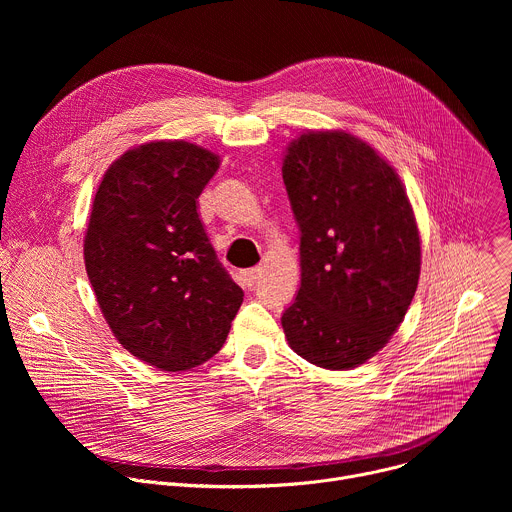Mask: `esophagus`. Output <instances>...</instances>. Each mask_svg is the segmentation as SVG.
Segmentation results:
<instances>
[{"label": "esophagus", "mask_w": 512, "mask_h": 512, "mask_svg": "<svg viewBox=\"0 0 512 512\" xmlns=\"http://www.w3.org/2000/svg\"><path fill=\"white\" fill-rule=\"evenodd\" d=\"M261 275H263V269H261V267H253V269L241 271V283L251 289V287H255V285L259 283Z\"/></svg>", "instance_id": "1"}]
</instances>
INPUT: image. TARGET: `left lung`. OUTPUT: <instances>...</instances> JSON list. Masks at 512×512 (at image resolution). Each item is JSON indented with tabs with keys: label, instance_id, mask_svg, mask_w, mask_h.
Here are the masks:
<instances>
[{
	"label": "left lung",
	"instance_id": "left-lung-1",
	"mask_svg": "<svg viewBox=\"0 0 512 512\" xmlns=\"http://www.w3.org/2000/svg\"><path fill=\"white\" fill-rule=\"evenodd\" d=\"M283 184L300 227L302 285L281 316L289 346L348 371L375 356L415 296L421 245L397 172L346 131L289 143Z\"/></svg>",
	"mask_w": 512,
	"mask_h": 512
}]
</instances>
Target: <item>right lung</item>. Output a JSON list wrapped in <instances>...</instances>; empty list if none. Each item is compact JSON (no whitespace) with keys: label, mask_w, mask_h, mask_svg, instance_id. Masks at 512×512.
<instances>
[{"label":"right lung","mask_w":512,"mask_h":512,"mask_svg":"<svg viewBox=\"0 0 512 512\" xmlns=\"http://www.w3.org/2000/svg\"><path fill=\"white\" fill-rule=\"evenodd\" d=\"M216 154L152 141L105 172L85 233V267L123 348L162 371H188L223 348L243 289L218 261L198 216Z\"/></svg>","instance_id":"right-lung-1"}]
</instances>
